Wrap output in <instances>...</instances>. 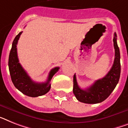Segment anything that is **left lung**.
I'll return each instance as SVG.
<instances>
[{"label":"left lung","mask_w":128,"mask_h":128,"mask_svg":"<svg viewBox=\"0 0 128 128\" xmlns=\"http://www.w3.org/2000/svg\"><path fill=\"white\" fill-rule=\"evenodd\" d=\"M116 33L114 35L115 56L114 64L110 71L102 79L94 82L89 88L84 90L78 85L76 74L74 76V94L79 101L87 104L99 103L106 99L116 88L120 76V54L116 40Z\"/></svg>","instance_id":"1"}]
</instances>
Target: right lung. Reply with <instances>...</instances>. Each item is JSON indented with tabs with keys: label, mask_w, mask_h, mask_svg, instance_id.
<instances>
[{
	"label": "right lung",
	"mask_w": 128,
	"mask_h": 128,
	"mask_svg": "<svg viewBox=\"0 0 128 128\" xmlns=\"http://www.w3.org/2000/svg\"><path fill=\"white\" fill-rule=\"evenodd\" d=\"M22 32H20L16 35L12 42V48L10 50L9 59H8V67L10 71L11 80L12 83L20 91L27 96L36 97L46 94L50 89V81L55 74L59 70V67H56L50 70L48 80L44 83H36L32 81L27 72L20 64L18 58L17 44Z\"/></svg>",
	"instance_id": "right-lung-1"
}]
</instances>
